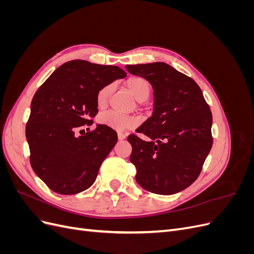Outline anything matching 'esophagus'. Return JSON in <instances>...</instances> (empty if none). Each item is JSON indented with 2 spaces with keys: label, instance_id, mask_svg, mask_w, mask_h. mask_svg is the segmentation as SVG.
I'll list each match as a JSON object with an SVG mask.
<instances>
[{
  "label": "esophagus",
  "instance_id": "esophagus-1",
  "mask_svg": "<svg viewBox=\"0 0 254 254\" xmlns=\"http://www.w3.org/2000/svg\"><path fill=\"white\" fill-rule=\"evenodd\" d=\"M118 137H119V140H125L126 139V134L125 133H123V132H119L118 133Z\"/></svg>",
  "mask_w": 254,
  "mask_h": 254
}]
</instances>
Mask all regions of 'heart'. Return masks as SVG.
<instances>
[{"label": "heart", "mask_w": 254, "mask_h": 254, "mask_svg": "<svg viewBox=\"0 0 254 254\" xmlns=\"http://www.w3.org/2000/svg\"><path fill=\"white\" fill-rule=\"evenodd\" d=\"M125 86L131 95L136 99L137 102H144L150 95L151 86L149 81L141 77V76H131L129 77ZM113 91L112 84H105L96 93V105L98 108H105L109 102L110 95ZM99 124L106 125L112 129L118 130V131H124L127 129H131L137 125V120L129 115L121 114L115 111H108L102 113L98 117Z\"/></svg>", "instance_id": "obj_1"}]
</instances>
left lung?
Masks as SVG:
<instances>
[{
    "mask_svg": "<svg viewBox=\"0 0 254 254\" xmlns=\"http://www.w3.org/2000/svg\"><path fill=\"white\" fill-rule=\"evenodd\" d=\"M153 88V112L127 139L132 146L130 162L135 180L146 190L172 195L200 175L212 148V112L194 79L164 63L126 65Z\"/></svg>",
    "mask_w": 254,
    "mask_h": 254,
    "instance_id": "obj_1",
    "label": "left lung"
}]
</instances>
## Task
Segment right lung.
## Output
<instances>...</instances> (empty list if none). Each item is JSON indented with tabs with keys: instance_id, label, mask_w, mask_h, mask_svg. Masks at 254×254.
<instances>
[{
	"instance_id": "right-lung-1",
	"label": "right lung",
	"mask_w": 254,
	"mask_h": 254,
	"mask_svg": "<svg viewBox=\"0 0 254 254\" xmlns=\"http://www.w3.org/2000/svg\"><path fill=\"white\" fill-rule=\"evenodd\" d=\"M115 65L71 60L60 65L37 90L26 124L29 161L34 172L54 191L73 195L94 183L103 161L118 142L115 130L91 126L98 112L96 93L105 84L124 78Z\"/></svg>"
}]
</instances>
